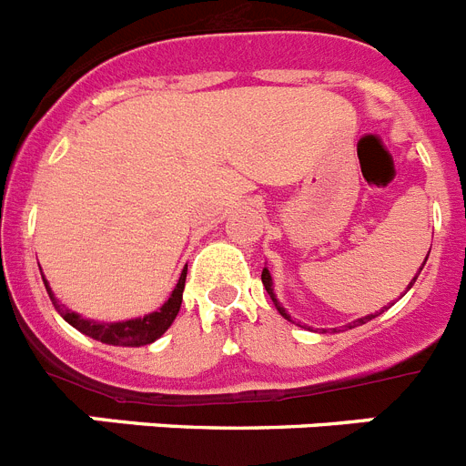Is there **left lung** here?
I'll use <instances>...</instances> for the list:
<instances>
[{
  "mask_svg": "<svg viewBox=\"0 0 466 466\" xmlns=\"http://www.w3.org/2000/svg\"><path fill=\"white\" fill-rule=\"evenodd\" d=\"M429 258V256H427ZM427 258H424V262H427ZM424 267V265H422ZM422 267H420V272H422ZM418 272V274H420ZM418 274H415V279H418ZM415 279H412L410 281V286L412 283H415ZM262 286H265L267 289V293H269V298H272V302H274V307H277L279 309V314H281L283 319H290L289 314H286V309H283L281 305H279V300H277V295H274V289H272V274H269V269H262ZM410 286H408V289H410ZM370 319H375L373 314H368V317H363V319H359V321H354V323H350V326H347V329H354V326H359V323H366V321H370Z\"/></svg>",
  "mask_w": 466,
  "mask_h": 466,
  "instance_id": "obj_1",
  "label": "left lung"
}]
</instances>
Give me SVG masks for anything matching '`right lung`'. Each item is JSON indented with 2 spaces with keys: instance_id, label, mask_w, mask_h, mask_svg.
<instances>
[{
  "instance_id": "1",
  "label": "right lung",
  "mask_w": 466,
  "mask_h": 466,
  "mask_svg": "<svg viewBox=\"0 0 466 466\" xmlns=\"http://www.w3.org/2000/svg\"><path fill=\"white\" fill-rule=\"evenodd\" d=\"M185 277H187V267L183 269L180 279H177L176 289H173L171 298L164 302L157 311L152 314H145L143 319H128V321H116V323H98V321H88V319L79 317L75 311H70L67 307L58 305V300L54 298L51 289H48L46 279H44V286H46V293L54 302V307L58 309L60 317L65 321L75 326L79 333L88 335L93 339H100L105 345H119V347H143L159 339L161 335L168 330L173 321H176L177 311H180V302H183V290H185Z\"/></svg>"
}]
</instances>
